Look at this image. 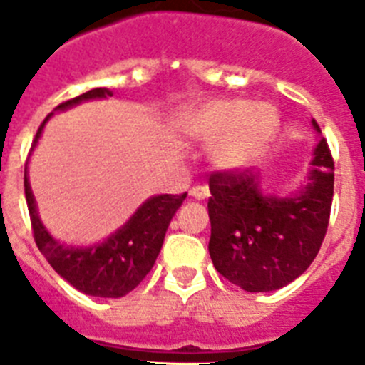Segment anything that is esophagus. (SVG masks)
<instances>
[{"label": "esophagus", "instance_id": "1", "mask_svg": "<svg viewBox=\"0 0 365 365\" xmlns=\"http://www.w3.org/2000/svg\"><path fill=\"white\" fill-rule=\"evenodd\" d=\"M190 195L197 201H205V199L210 197V190H208V186H193L190 190Z\"/></svg>", "mask_w": 365, "mask_h": 365}]
</instances>
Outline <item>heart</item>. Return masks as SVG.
<instances>
[{
    "label": "heart",
    "mask_w": 365,
    "mask_h": 365,
    "mask_svg": "<svg viewBox=\"0 0 365 365\" xmlns=\"http://www.w3.org/2000/svg\"><path fill=\"white\" fill-rule=\"evenodd\" d=\"M278 111L267 102L219 98L190 108L180 117V130L201 144H213L212 159L225 170L256 163L278 131Z\"/></svg>",
    "instance_id": "b5f03b06"
}]
</instances>
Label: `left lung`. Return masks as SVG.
<instances>
[{
  "instance_id": "obj_1",
  "label": "left lung",
  "mask_w": 365,
  "mask_h": 365,
  "mask_svg": "<svg viewBox=\"0 0 365 365\" xmlns=\"http://www.w3.org/2000/svg\"><path fill=\"white\" fill-rule=\"evenodd\" d=\"M307 180L289 195L261 188V175L219 172L210 177L208 243L221 276L247 292L278 291L309 269L325 237L334 188V163L322 131Z\"/></svg>"
}]
</instances>
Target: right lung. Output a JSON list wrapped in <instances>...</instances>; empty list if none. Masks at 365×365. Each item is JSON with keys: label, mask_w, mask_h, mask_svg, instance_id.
<instances>
[{"label": "right lung", "mask_w": 365, "mask_h": 365, "mask_svg": "<svg viewBox=\"0 0 365 365\" xmlns=\"http://www.w3.org/2000/svg\"><path fill=\"white\" fill-rule=\"evenodd\" d=\"M108 96H113V91L106 87H96L76 98L67 100L54 111H66L87 100H100ZM53 115L54 113L47 115L43 124L40 125L31 151L36 148L45 124ZM24 185L34 241L40 252L49 261V265L76 291L98 298H122L146 278V274L155 265V259L163 248L170 221L186 199V193L153 195L138 206L137 212L104 241L89 247H73L58 241L41 222L36 199L29 182L27 164H25Z\"/></svg>", "instance_id": "obj_1"}]
</instances>
